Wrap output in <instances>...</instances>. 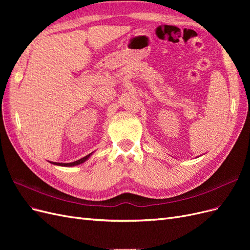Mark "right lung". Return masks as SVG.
Returning <instances> with one entry per match:
<instances>
[{"label": "right lung", "instance_id": "obj_1", "mask_svg": "<svg viewBox=\"0 0 250 250\" xmlns=\"http://www.w3.org/2000/svg\"><path fill=\"white\" fill-rule=\"evenodd\" d=\"M92 154V153H89L88 155H86V156H84V157H82V158H80V160H78V161H76V162H73V163H65V164H63V163H52V164H54V165H57V166H63V167H71V166H76V165H79V164H82V163H84L87 158L89 157V155Z\"/></svg>", "mask_w": 250, "mask_h": 250}]
</instances>
